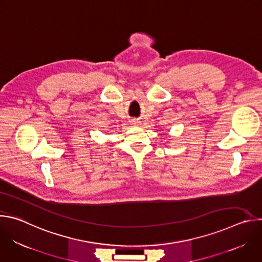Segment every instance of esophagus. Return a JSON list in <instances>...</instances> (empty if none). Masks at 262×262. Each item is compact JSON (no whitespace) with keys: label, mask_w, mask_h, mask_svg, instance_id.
I'll use <instances>...</instances> for the list:
<instances>
[{"label":"esophagus","mask_w":262,"mask_h":262,"mask_svg":"<svg viewBox=\"0 0 262 262\" xmlns=\"http://www.w3.org/2000/svg\"><path fill=\"white\" fill-rule=\"evenodd\" d=\"M133 122H136V121H135V120H134V121H133Z\"/></svg>","instance_id":"esophagus-1"}]
</instances>
